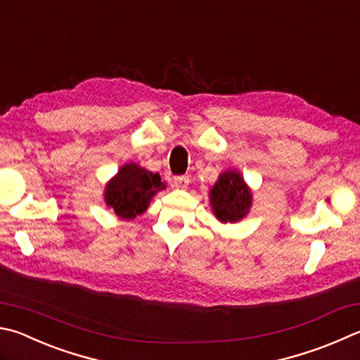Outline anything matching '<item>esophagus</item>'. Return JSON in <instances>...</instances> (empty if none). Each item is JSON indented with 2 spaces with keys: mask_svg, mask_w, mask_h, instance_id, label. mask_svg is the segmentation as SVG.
Instances as JSON below:
<instances>
[{
  "mask_svg": "<svg viewBox=\"0 0 360 360\" xmlns=\"http://www.w3.org/2000/svg\"><path fill=\"white\" fill-rule=\"evenodd\" d=\"M188 182H191V179H188V176H174V178H173V187H176V188H186L188 186Z\"/></svg>",
  "mask_w": 360,
  "mask_h": 360,
  "instance_id": "34e87169",
  "label": "esophagus"
}]
</instances>
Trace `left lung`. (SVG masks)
Returning a JSON list of instances; mask_svg holds the SVG:
<instances>
[{"label":"left lung","mask_w":360,"mask_h":360,"mask_svg":"<svg viewBox=\"0 0 360 360\" xmlns=\"http://www.w3.org/2000/svg\"><path fill=\"white\" fill-rule=\"evenodd\" d=\"M211 206L220 221H238L248 212L252 195L243 176L236 172H225L211 188Z\"/></svg>","instance_id":"left-lung-1"}]
</instances>
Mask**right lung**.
Wrapping results in <instances>:
<instances>
[{
	"instance_id": "1",
	"label": "right lung",
	"mask_w": 360,
	"mask_h": 360,
	"mask_svg": "<svg viewBox=\"0 0 360 360\" xmlns=\"http://www.w3.org/2000/svg\"><path fill=\"white\" fill-rule=\"evenodd\" d=\"M165 184L158 173L140 168L136 163L124 165L105 188V201L122 219H134L146 211L149 201Z\"/></svg>"
}]
</instances>
